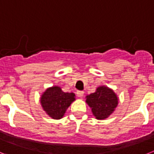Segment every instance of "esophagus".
I'll use <instances>...</instances> for the list:
<instances>
[{
  "mask_svg": "<svg viewBox=\"0 0 154 154\" xmlns=\"http://www.w3.org/2000/svg\"><path fill=\"white\" fill-rule=\"evenodd\" d=\"M84 91H78L77 92V96L79 97H82L83 96H84Z\"/></svg>",
  "mask_w": 154,
  "mask_h": 154,
  "instance_id": "esophagus-1",
  "label": "esophagus"
}]
</instances>
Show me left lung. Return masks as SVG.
Returning <instances> with one entry per match:
<instances>
[{
  "mask_svg": "<svg viewBox=\"0 0 154 154\" xmlns=\"http://www.w3.org/2000/svg\"><path fill=\"white\" fill-rule=\"evenodd\" d=\"M86 102L97 120H103L111 114L118 104V99L113 90L102 86L86 97Z\"/></svg>",
  "mask_w": 154,
  "mask_h": 154,
  "instance_id": "1",
  "label": "left lung"
}]
</instances>
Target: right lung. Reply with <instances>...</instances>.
I'll list each match as a JSON object with an SVG mask.
<instances>
[{
	"label": "right lung",
	"mask_w": 154,
	"mask_h": 154,
	"mask_svg": "<svg viewBox=\"0 0 154 154\" xmlns=\"http://www.w3.org/2000/svg\"><path fill=\"white\" fill-rule=\"evenodd\" d=\"M75 100L74 93H65L57 86L50 87L42 94L41 103L44 111L55 120L62 118L65 112Z\"/></svg>",
	"instance_id": "right-lung-1"
}]
</instances>
